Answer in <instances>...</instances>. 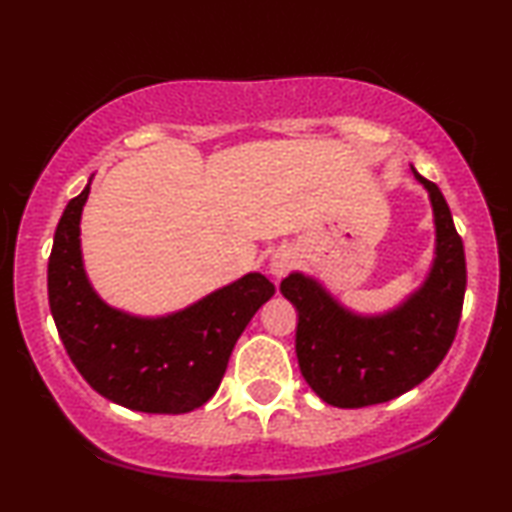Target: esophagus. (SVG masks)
I'll list each match as a JSON object with an SVG mask.
<instances>
[{"label":"esophagus","mask_w":512,"mask_h":512,"mask_svg":"<svg viewBox=\"0 0 512 512\" xmlns=\"http://www.w3.org/2000/svg\"><path fill=\"white\" fill-rule=\"evenodd\" d=\"M293 251L291 249H277L275 254L270 256V263H268V272L275 279L284 277L286 272H289L293 268Z\"/></svg>","instance_id":"1"}]
</instances>
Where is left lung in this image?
Here are the masks:
<instances>
[{"mask_svg":"<svg viewBox=\"0 0 512 512\" xmlns=\"http://www.w3.org/2000/svg\"><path fill=\"white\" fill-rule=\"evenodd\" d=\"M410 170L429 193L436 226L431 268L415 291L389 310L361 314L300 270L279 284L298 312L300 373L335 408L387 403L417 387L445 359L457 333L466 293L464 242L440 188Z\"/></svg>","mask_w":512,"mask_h":512,"instance_id":"1","label":"left lung"}]
</instances>
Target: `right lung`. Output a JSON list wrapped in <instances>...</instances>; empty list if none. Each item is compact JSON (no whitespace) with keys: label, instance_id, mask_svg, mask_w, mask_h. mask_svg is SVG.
<instances>
[{"label":"right lung","instance_id":"obj_1","mask_svg":"<svg viewBox=\"0 0 512 512\" xmlns=\"http://www.w3.org/2000/svg\"><path fill=\"white\" fill-rule=\"evenodd\" d=\"M90 181L67 202L48 258V305L69 359L97 394L153 415H181L216 394L228 359L275 286L247 272L184 310L139 317L104 303L86 275L81 214Z\"/></svg>","mask_w":512,"mask_h":512}]
</instances>
